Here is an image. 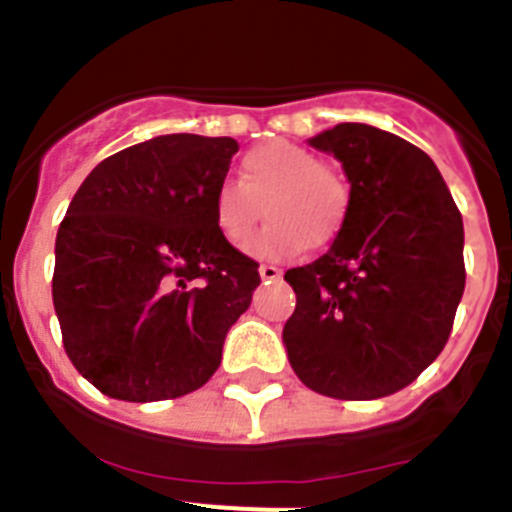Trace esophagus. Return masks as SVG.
Listing matches in <instances>:
<instances>
[{
    "mask_svg": "<svg viewBox=\"0 0 512 512\" xmlns=\"http://www.w3.org/2000/svg\"><path fill=\"white\" fill-rule=\"evenodd\" d=\"M259 274H261V279H264V282H274V279L282 277V269H279V266H274V264H261Z\"/></svg>",
    "mask_w": 512,
    "mask_h": 512,
    "instance_id": "1",
    "label": "esophagus"
}]
</instances>
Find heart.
<instances>
[{"label":"heart","mask_w":512,"mask_h":512,"mask_svg":"<svg viewBox=\"0 0 512 512\" xmlns=\"http://www.w3.org/2000/svg\"><path fill=\"white\" fill-rule=\"evenodd\" d=\"M264 204L270 223L259 236L250 233ZM348 215V187L338 171L307 148L271 140L241 161V182L223 179L212 192V220L230 246L256 259H289L302 248L323 246L341 233Z\"/></svg>","instance_id":"b5f03b06"}]
</instances>
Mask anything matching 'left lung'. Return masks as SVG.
Instances as JSON below:
<instances>
[{"label": "left lung", "instance_id": "8db88e82", "mask_svg": "<svg viewBox=\"0 0 512 512\" xmlns=\"http://www.w3.org/2000/svg\"><path fill=\"white\" fill-rule=\"evenodd\" d=\"M310 146L341 161L351 194L328 253L284 274L297 295L284 346L310 390L377 400L449 341L467 279L461 212L431 156L400 135L341 122Z\"/></svg>", "mask_w": 512, "mask_h": 512}]
</instances>
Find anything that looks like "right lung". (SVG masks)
<instances>
[{"label":"right lung","instance_id":"1","mask_svg":"<svg viewBox=\"0 0 512 512\" xmlns=\"http://www.w3.org/2000/svg\"><path fill=\"white\" fill-rule=\"evenodd\" d=\"M233 138L158 135L84 179L56 235L53 307L76 372L102 395L174 400L200 390L259 264L212 220Z\"/></svg>","mask_w":512,"mask_h":512}]
</instances>
